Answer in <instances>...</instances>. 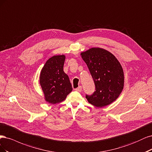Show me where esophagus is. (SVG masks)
<instances>
[{"mask_svg":"<svg viewBox=\"0 0 152 152\" xmlns=\"http://www.w3.org/2000/svg\"><path fill=\"white\" fill-rule=\"evenodd\" d=\"M75 90L76 91H78V92H81V90H82V87L81 86H80L79 87L75 89Z\"/></svg>","mask_w":152,"mask_h":152,"instance_id":"1","label":"esophagus"}]
</instances>
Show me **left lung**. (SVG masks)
I'll use <instances>...</instances> for the list:
<instances>
[{"mask_svg":"<svg viewBox=\"0 0 152 152\" xmlns=\"http://www.w3.org/2000/svg\"><path fill=\"white\" fill-rule=\"evenodd\" d=\"M94 80L95 91L86 95L90 104L103 107L115 101L124 87V72L116 57L106 50L91 48L81 53Z\"/></svg>","mask_w":152,"mask_h":152,"instance_id":"8db88e82","label":"left lung"}]
</instances>
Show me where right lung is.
I'll use <instances>...</instances> for the list:
<instances>
[{
    "mask_svg": "<svg viewBox=\"0 0 152 152\" xmlns=\"http://www.w3.org/2000/svg\"><path fill=\"white\" fill-rule=\"evenodd\" d=\"M65 56H54L48 59L40 72V83L45 99L55 104L64 100L72 90L69 77L63 71Z\"/></svg>",
    "mask_w": 152,
    "mask_h": 152,
    "instance_id": "right-lung-1",
    "label": "right lung"
}]
</instances>
